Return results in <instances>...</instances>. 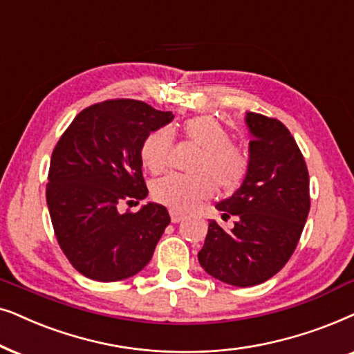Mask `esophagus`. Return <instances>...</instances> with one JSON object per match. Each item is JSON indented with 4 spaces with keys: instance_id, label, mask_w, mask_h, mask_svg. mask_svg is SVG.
Listing matches in <instances>:
<instances>
[{
    "instance_id": "obj_1",
    "label": "esophagus",
    "mask_w": 354,
    "mask_h": 354,
    "mask_svg": "<svg viewBox=\"0 0 354 354\" xmlns=\"http://www.w3.org/2000/svg\"><path fill=\"white\" fill-rule=\"evenodd\" d=\"M169 216H171L173 223H180V221L185 218V214H181V212L178 210H169Z\"/></svg>"
}]
</instances>
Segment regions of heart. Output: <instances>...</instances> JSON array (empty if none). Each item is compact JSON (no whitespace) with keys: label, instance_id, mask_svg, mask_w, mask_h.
I'll list each match as a JSON object with an SVG mask.
<instances>
[{"label":"heart","instance_id":"1","mask_svg":"<svg viewBox=\"0 0 354 354\" xmlns=\"http://www.w3.org/2000/svg\"><path fill=\"white\" fill-rule=\"evenodd\" d=\"M183 134L202 149L196 165L199 174H169L155 181L152 186L155 201L173 210L187 212L214 194L215 183L223 192H232L241 186L249 171V155L233 144L232 134L214 116L191 118L183 124ZM171 145V131L167 128L152 131L140 147L142 163L153 174L163 173L169 163Z\"/></svg>","mask_w":354,"mask_h":354}]
</instances>
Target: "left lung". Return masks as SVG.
<instances>
[{
	"label": "left lung",
	"instance_id": "1",
	"mask_svg": "<svg viewBox=\"0 0 354 354\" xmlns=\"http://www.w3.org/2000/svg\"><path fill=\"white\" fill-rule=\"evenodd\" d=\"M246 122L249 171L241 187L216 204L221 218L234 216V226L225 232L212 220L197 254L209 275L234 286L263 283L285 267L310 207L308 167L288 128L259 113H246Z\"/></svg>",
	"mask_w": 354,
	"mask_h": 354
}]
</instances>
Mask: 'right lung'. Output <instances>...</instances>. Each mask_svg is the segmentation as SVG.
Here are the masks:
<instances>
[{
    "label": "right lung",
    "instance_id": "right-lung-1",
    "mask_svg": "<svg viewBox=\"0 0 354 354\" xmlns=\"http://www.w3.org/2000/svg\"><path fill=\"white\" fill-rule=\"evenodd\" d=\"M171 120L144 102L105 100L79 113L55 145L46 204L61 251L87 279H129L152 259L168 210L149 202L121 214L120 205L147 196L140 147Z\"/></svg>",
    "mask_w": 354,
    "mask_h": 354
}]
</instances>
